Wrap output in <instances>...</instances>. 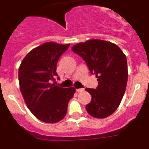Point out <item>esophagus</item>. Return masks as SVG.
<instances>
[{"label": "esophagus", "mask_w": 149, "mask_h": 149, "mask_svg": "<svg viewBox=\"0 0 149 149\" xmlns=\"http://www.w3.org/2000/svg\"><path fill=\"white\" fill-rule=\"evenodd\" d=\"M76 90H77V92H78V93H83V92H84V88H81V89H76Z\"/></svg>", "instance_id": "obj_1"}]
</instances>
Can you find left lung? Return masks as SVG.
Listing matches in <instances>:
<instances>
[{"label": "left lung", "instance_id": "1", "mask_svg": "<svg viewBox=\"0 0 149 149\" xmlns=\"http://www.w3.org/2000/svg\"><path fill=\"white\" fill-rule=\"evenodd\" d=\"M72 50L86 62L98 83L96 89H86L92 96L91 102L86 106V111L98 119L109 116L118 108L125 92L126 56L116 45L100 39L78 43Z\"/></svg>", "mask_w": 149, "mask_h": 149}]
</instances>
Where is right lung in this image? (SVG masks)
<instances>
[{
  "instance_id": "obj_1",
  "label": "right lung",
  "mask_w": 149,
  "mask_h": 149,
  "mask_svg": "<svg viewBox=\"0 0 149 149\" xmlns=\"http://www.w3.org/2000/svg\"><path fill=\"white\" fill-rule=\"evenodd\" d=\"M70 45L49 42L30 51L18 68L20 90L29 110L38 119L56 123L65 117L74 87L62 88L52 82L59 58Z\"/></svg>"
}]
</instances>
